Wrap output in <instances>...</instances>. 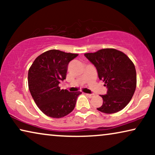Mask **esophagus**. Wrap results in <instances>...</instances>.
Segmentation results:
<instances>
[{
    "label": "esophagus",
    "instance_id": "1",
    "mask_svg": "<svg viewBox=\"0 0 155 155\" xmlns=\"http://www.w3.org/2000/svg\"><path fill=\"white\" fill-rule=\"evenodd\" d=\"M86 94V96L90 97V98H91V97H92L93 96H94V94Z\"/></svg>",
    "mask_w": 155,
    "mask_h": 155
}]
</instances>
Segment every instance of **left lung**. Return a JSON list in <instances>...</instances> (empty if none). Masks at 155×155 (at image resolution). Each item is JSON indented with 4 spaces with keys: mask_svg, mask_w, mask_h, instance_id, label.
I'll return each mask as SVG.
<instances>
[{
    "mask_svg": "<svg viewBox=\"0 0 155 155\" xmlns=\"http://www.w3.org/2000/svg\"><path fill=\"white\" fill-rule=\"evenodd\" d=\"M84 56L96 67L99 80L104 82L107 94L101 95L103 104L97 110L105 114L120 111L130 102L137 84L136 71L124 53L114 48H103Z\"/></svg>",
    "mask_w": 155,
    "mask_h": 155,
    "instance_id": "1",
    "label": "left lung"
}]
</instances>
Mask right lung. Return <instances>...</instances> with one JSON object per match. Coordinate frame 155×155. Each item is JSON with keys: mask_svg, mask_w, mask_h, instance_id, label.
Listing matches in <instances>:
<instances>
[{"mask_svg": "<svg viewBox=\"0 0 155 155\" xmlns=\"http://www.w3.org/2000/svg\"><path fill=\"white\" fill-rule=\"evenodd\" d=\"M78 54L52 49L39 55L28 71V86L39 109L47 116L59 118L69 114L82 92L61 90L66 78L68 65Z\"/></svg>", "mask_w": 155, "mask_h": 155, "instance_id": "1", "label": "right lung"}]
</instances>
